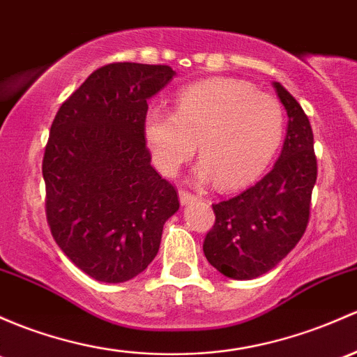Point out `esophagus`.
Returning a JSON list of instances; mask_svg holds the SVG:
<instances>
[{
    "mask_svg": "<svg viewBox=\"0 0 357 357\" xmlns=\"http://www.w3.org/2000/svg\"><path fill=\"white\" fill-rule=\"evenodd\" d=\"M195 198H197V197H195L193 193H190V191L179 190V202H181V205L190 204V202H193Z\"/></svg>",
    "mask_w": 357,
    "mask_h": 357,
    "instance_id": "34e87169",
    "label": "esophagus"
}]
</instances>
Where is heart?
<instances>
[{"label":"heart","mask_w":357,"mask_h":357,"mask_svg":"<svg viewBox=\"0 0 357 357\" xmlns=\"http://www.w3.org/2000/svg\"><path fill=\"white\" fill-rule=\"evenodd\" d=\"M144 137L153 164L172 176L198 144V181L241 188L264 172L284 137V109L275 97L239 80L200 82L179 92L176 112L150 107Z\"/></svg>","instance_id":"heart-1"}]
</instances>
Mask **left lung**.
<instances>
[{
	"label": "left lung",
	"instance_id": "obj_1",
	"mask_svg": "<svg viewBox=\"0 0 357 357\" xmlns=\"http://www.w3.org/2000/svg\"><path fill=\"white\" fill-rule=\"evenodd\" d=\"M273 89L289 118L279 160L257 185L212 205L215 224L204 241L208 264L236 280L275 267L298 245L310 220L318 171L313 130L298 100L279 82Z\"/></svg>",
	"mask_w": 357,
	"mask_h": 357
}]
</instances>
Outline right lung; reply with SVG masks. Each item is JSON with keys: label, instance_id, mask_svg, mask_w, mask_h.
Here are the masks:
<instances>
[{"label": "right lung", "instance_id": "obj_1", "mask_svg": "<svg viewBox=\"0 0 357 357\" xmlns=\"http://www.w3.org/2000/svg\"><path fill=\"white\" fill-rule=\"evenodd\" d=\"M167 65L100 66L61 104L43 160L46 215L63 253L92 279L126 282L155 258L179 208L174 186L150 166L147 100Z\"/></svg>", "mask_w": 357, "mask_h": 357}]
</instances>
